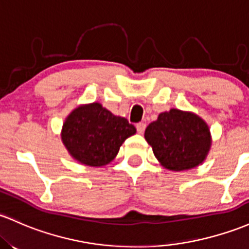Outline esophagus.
<instances>
[{
	"instance_id": "1",
	"label": "esophagus",
	"mask_w": 249,
	"mask_h": 249,
	"mask_svg": "<svg viewBox=\"0 0 249 249\" xmlns=\"http://www.w3.org/2000/svg\"><path fill=\"white\" fill-rule=\"evenodd\" d=\"M145 127H146L145 123H138V124L136 125V129H137L138 133H143L144 130H145Z\"/></svg>"
}]
</instances>
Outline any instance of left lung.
I'll return each instance as SVG.
<instances>
[{
  "mask_svg": "<svg viewBox=\"0 0 249 249\" xmlns=\"http://www.w3.org/2000/svg\"><path fill=\"white\" fill-rule=\"evenodd\" d=\"M146 142L164 168L188 170L203 162L210 147V131L196 114L173 108L149 124Z\"/></svg>",
  "mask_w": 249,
  "mask_h": 249,
  "instance_id": "obj_1",
  "label": "left lung"
}]
</instances>
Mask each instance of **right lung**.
I'll use <instances>...</instances> for the list:
<instances>
[{"mask_svg":"<svg viewBox=\"0 0 249 249\" xmlns=\"http://www.w3.org/2000/svg\"><path fill=\"white\" fill-rule=\"evenodd\" d=\"M136 127L116 117L100 104L75 108L62 126L61 138L68 152L83 164L103 166L118 154L119 147Z\"/></svg>","mask_w":249,"mask_h":249,"instance_id":"1","label":"right lung"}]
</instances>
